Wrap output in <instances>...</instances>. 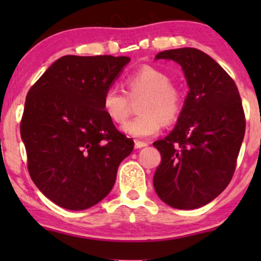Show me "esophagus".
I'll list each match as a JSON object with an SVG mask.
<instances>
[{"label": "esophagus", "mask_w": 261, "mask_h": 261, "mask_svg": "<svg viewBox=\"0 0 261 261\" xmlns=\"http://www.w3.org/2000/svg\"><path fill=\"white\" fill-rule=\"evenodd\" d=\"M148 143L147 142H143V141H135V148H142L146 147Z\"/></svg>", "instance_id": "34e87169"}]
</instances>
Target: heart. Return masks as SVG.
I'll use <instances>...</instances> for the list:
<instances>
[{"mask_svg": "<svg viewBox=\"0 0 261 261\" xmlns=\"http://www.w3.org/2000/svg\"><path fill=\"white\" fill-rule=\"evenodd\" d=\"M125 92L108 88L101 97V109L114 124H124L130 115V100H140L137 112L141 115L126 122L122 131L135 139L145 140L160 133L163 122L173 124L179 119L184 104L181 88L170 82L164 71L143 66L124 80Z\"/></svg>", "mask_w": 261, "mask_h": 261, "instance_id": "heart-1", "label": "heart"}]
</instances>
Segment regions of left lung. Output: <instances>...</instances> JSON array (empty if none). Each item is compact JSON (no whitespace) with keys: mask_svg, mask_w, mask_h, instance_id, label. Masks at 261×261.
Segmentation results:
<instances>
[{"mask_svg":"<svg viewBox=\"0 0 261 261\" xmlns=\"http://www.w3.org/2000/svg\"><path fill=\"white\" fill-rule=\"evenodd\" d=\"M155 59L178 62L190 91L174 130L153 143L162 155L154 190L174 208L201 207L220 195L234 174L245 133L241 95L232 77L200 50H166Z\"/></svg>","mask_w":261,"mask_h":261,"instance_id":"1","label":"left lung"}]
</instances>
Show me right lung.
<instances>
[{
  "instance_id": "obj_1",
  "label": "right lung",
  "mask_w": 261,
  "mask_h": 261,
  "mask_svg": "<svg viewBox=\"0 0 261 261\" xmlns=\"http://www.w3.org/2000/svg\"><path fill=\"white\" fill-rule=\"evenodd\" d=\"M130 61L127 56L59 59L25 98L20 120L28 172L47 199L86 210L110 193L134 141L101 109V97Z\"/></svg>"
}]
</instances>
